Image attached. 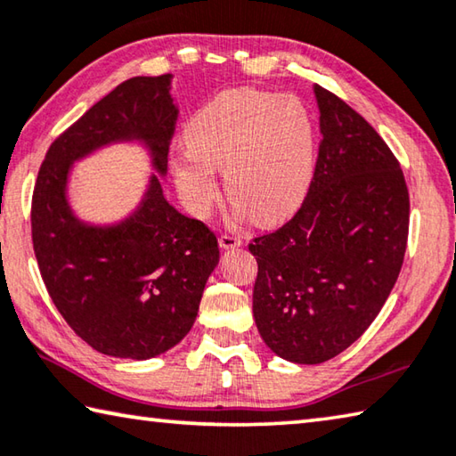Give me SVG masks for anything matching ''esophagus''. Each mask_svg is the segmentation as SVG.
Wrapping results in <instances>:
<instances>
[{"instance_id":"obj_1","label":"esophagus","mask_w":456,"mask_h":456,"mask_svg":"<svg viewBox=\"0 0 456 456\" xmlns=\"http://www.w3.org/2000/svg\"><path fill=\"white\" fill-rule=\"evenodd\" d=\"M241 239H239L237 235H229V233H225V235H221L219 237V247L221 249H237V247H241Z\"/></svg>"}]
</instances>
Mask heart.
I'll use <instances>...</instances> for the list:
<instances>
[{"instance_id":"b5f03b06","label":"heart","mask_w":456,"mask_h":456,"mask_svg":"<svg viewBox=\"0 0 456 456\" xmlns=\"http://www.w3.org/2000/svg\"><path fill=\"white\" fill-rule=\"evenodd\" d=\"M187 151L171 159L187 209L205 217L217 200L211 167L225 169L229 201L256 223L271 225L307 197L317 134L299 99L259 89H235L200 107L183 127Z\"/></svg>"}]
</instances>
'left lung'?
Returning a JSON list of instances; mask_svg holds the SVG:
<instances>
[{
    "instance_id": "8db88e82",
    "label": "left lung",
    "mask_w": 456,
    "mask_h": 456,
    "mask_svg": "<svg viewBox=\"0 0 456 456\" xmlns=\"http://www.w3.org/2000/svg\"><path fill=\"white\" fill-rule=\"evenodd\" d=\"M313 91L322 142L309 193L291 221L249 245L256 329L299 365L333 359L365 333L409 237V191L391 149L343 99Z\"/></svg>"
}]
</instances>
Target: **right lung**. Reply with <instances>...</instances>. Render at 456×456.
<instances>
[{
  "label": "right lung",
  "mask_w": 456,
  "mask_h": 456,
  "mask_svg": "<svg viewBox=\"0 0 456 456\" xmlns=\"http://www.w3.org/2000/svg\"><path fill=\"white\" fill-rule=\"evenodd\" d=\"M175 121L169 73L123 81L55 139L33 189V251L47 293L76 335L110 357L145 361L175 346L219 263L213 231L163 195ZM115 142L142 144L154 173L127 218L99 226L72 211L69 177Z\"/></svg>",
  "instance_id": "obj_1"
}]
</instances>
